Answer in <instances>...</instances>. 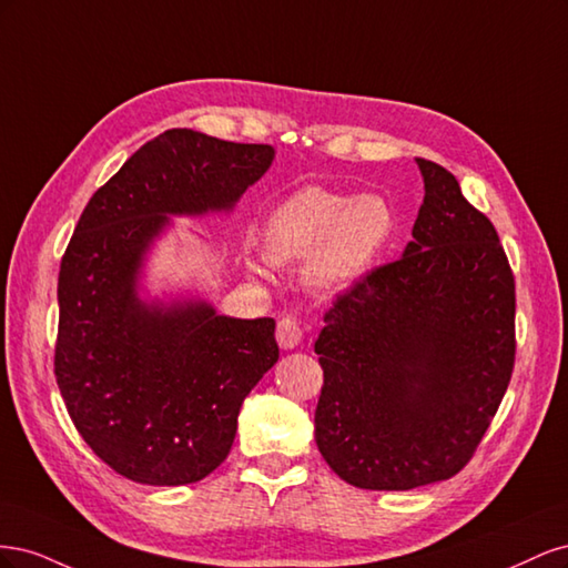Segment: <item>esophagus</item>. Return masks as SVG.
Wrapping results in <instances>:
<instances>
[{
    "mask_svg": "<svg viewBox=\"0 0 568 568\" xmlns=\"http://www.w3.org/2000/svg\"><path fill=\"white\" fill-rule=\"evenodd\" d=\"M301 338H303V329H301V324L294 317H282L277 322V343H280V348H284V351L296 348L298 343H301Z\"/></svg>",
    "mask_w": 568,
    "mask_h": 568,
    "instance_id": "esophagus-1",
    "label": "esophagus"
}]
</instances>
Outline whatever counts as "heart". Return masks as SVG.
<instances>
[{
  "label": "heart",
  "mask_w": 568,
  "mask_h": 568,
  "mask_svg": "<svg viewBox=\"0 0 568 568\" xmlns=\"http://www.w3.org/2000/svg\"><path fill=\"white\" fill-rule=\"evenodd\" d=\"M395 215L376 194H341L317 184L286 196L265 222V255L274 265H305L324 294L348 288L388 246ZM253 272H261L251 263Z\"/></svg>",
  "instance_id": "heart-1"
}]
</instances>
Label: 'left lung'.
Listing matches in <instances>:
<instances>
[{"instance_id":"8db88e82","label":"left lung","mask_w":568,"mask_h":568,"mask_svg":"<svg viewBox=\"0 0 568 568\" xmlns=\"http://www.w3.org/2000/svg\"><path fill=\"white\" fill-rule=\"evenodd\" d=\"M412 242L324 315L315 353L322 457L346 484L412 490L455 476L514 367V274L493 222L443 165L417 159Z\"/></svg>"}]
</instances>
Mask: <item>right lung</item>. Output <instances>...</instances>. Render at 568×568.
Instances as JSON below:
<instances>
[{
  "label": "right lung",
  "instance_id": "add662e5",
  "mask_svg": "<svg viewBox=\"0 0 568 568\" xmlns=\"http://www.w3.org/2000/svg\"><path fill=\"white\" fill-rule=\"evenodd\" d=\"M272 161L270 144L168 130L97 189L63 253L57 384L84 443L136 484L186 486L215 471L244 398L277 363L272 317L142 298L146 255L170 217L230 213Z\"/></svg>",
  "mask_w": 568,
  "mask_h": 568
}]
</instances>
